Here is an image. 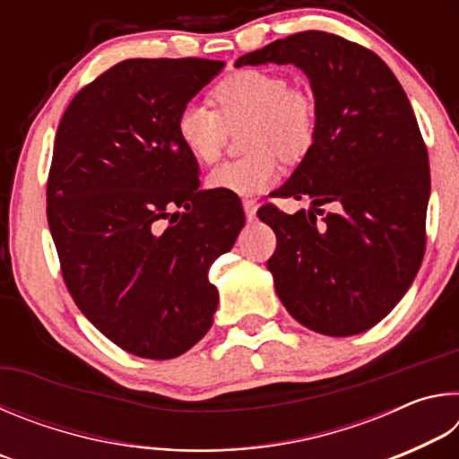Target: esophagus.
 Returning a JSON list of instances; mask_svg holds the SVG:
<instances>
[{
  "label": "esophagus",
  "mask_w": 459,
  "mask_h": 459,
  "mask_svg": "<svg viewBox=\"0 0 459 459\" xmlns=\"http://www.w3.org/2000/svg\"><path fill=\"white\" fill-rule=\"evenodd\" d=\"M243 208H245L247 219L253 221L255 214H257V202H255L253 198H245V200H243Z\"/></svg>",
  "instance_id": "1"
}]
</instances>
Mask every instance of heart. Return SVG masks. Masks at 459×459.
I'll list each match as a JSON object with an SVG mask.
<instances>
[{"label":"heart","mask_w":459,"mask_h":459,"mask_svg":"<svg viewBox=\"0 0 459 459\" xmlns=\"http://www.w3.org/2000/svg\"><path fill=\"white\" fill-rule=\"evenodd\" d=\"M216 111L188 103L176 117V135L194 160L212 164L227 143L230 129H243L248 150L238 160L216 166L206 178L212 190L251 196L269 190L281 176L279 153L299 160L317 134V103L312 91L287 84L283 74L265 68H243L212 89Z\"/></svg>","instance_id":"1"}]
</instances>
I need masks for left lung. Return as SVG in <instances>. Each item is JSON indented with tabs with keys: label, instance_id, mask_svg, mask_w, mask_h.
Here are the masks:
<instances>
[{
	"label": "left lung",
	"instance_id": "obj_1",
	"mask_svg": "<svg viewBox=\"0 0 459 459\" xmlns=\"http://www.w3.org/2000/svg\"><path fill=\"white\" fill-rule=\"evenodd\" d=\"M295 65L317 103L316 142L275 198H312L314 211L259 219L277 248L267 267L295 320L325 336L377 325L413 283L425 255L431 178L413 108L375 52L328 32H299L235 66ZM337 204L317 223L315 208Z\"/></svg>",
	"mask_w": 459,
	"mask_h": 459
}]
</instances>
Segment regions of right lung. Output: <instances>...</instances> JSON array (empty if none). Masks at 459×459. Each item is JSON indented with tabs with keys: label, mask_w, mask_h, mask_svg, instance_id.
<instances>
[{
	"label": "right lung",
	"mask_w": 459,
	"mask_h": 459,
	"mask_svg": "<svg viewBox=\"0 0 459 459\" xmlns=\"http://www.w3.org/2000/svg\"><path fill=\"white\" fill-rule=\"evenodd\" d=\"M222 66L123 60L76 92L56 131L46 212L62 277L84 317L142 359H176L211 330L208 269L245 227L237 194L200 190L176 135Z\"/></svg>",
	"instance_id": "add662e5"
}]
</instances>
